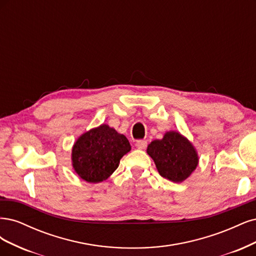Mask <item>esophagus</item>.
<instances>
[{"mask_svg":"<svg viewBox=\"0 0 256 256\" xmlns=\"http://www.w3.org/2000/svg\"><path fill=\"white\" fill-rule=\"evenodd\" d=\"M146 146H148V144H146V140H137V142H136V146L138 148V149L144 150Z\"/></svg>","mask_w":256,"mask_h":256,"instance_id":"34e87169","label":"esophagus"}]
</instances>
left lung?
<instances>
[{"instance_id":"left-lung-1","label":"left lung","mask_w":256,"mask_h":256,"mask_svg":"<svg viewBox=\"0 0 256 256\" xmlns=\"http://www.w3.org/2000/svg\"><path fill=\"white\" fill-rule=\"evenodd\" d=\"M146 153L154 160L160 174L174 183L190 176L199 164L194 144L176 130L166 132L162 139L153 140Z\"/></svg>"}]
</instances>
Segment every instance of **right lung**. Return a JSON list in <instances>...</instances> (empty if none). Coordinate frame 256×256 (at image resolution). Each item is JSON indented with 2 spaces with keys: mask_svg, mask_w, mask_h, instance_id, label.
<instances>
[{
  "mask_svg": "<svg viewBox=\"0 0 256 256\" xmlns=\"http://www.w3.org/2000/svg\"><path fill=\"white\" fill-rule=\"evenodd\" d=\"M130 151L128 138L107 124L87 130L72 146V167L88 183L108 178L119 166L120 160Z\"/></svg>",
  "mask_w": 256,
  "mask_h": 256,
  "instance_id": "add662e5",
  "label": "right lung"
}]
</instances>
